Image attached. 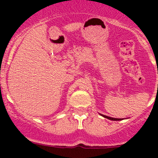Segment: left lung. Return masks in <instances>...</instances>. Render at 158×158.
Returning <instances> with one entry per match:
<instances>
[{"mask_svg":"<svg viewBox=\"0 0 158 158\" xmlns=\"http://www.w3.org/2000/svg\"><path fill=\"white\" fill-rule=\"evenodd\" d=\"M103 116H104V118H108V119H110V120H115V121L121 120V118H111V117L107 116V115H103Z\"/></svg>","mask_w":158,"mask_h":158,"instance_id":"left-lung-1","label":"left lung"}]
</instances>
